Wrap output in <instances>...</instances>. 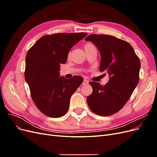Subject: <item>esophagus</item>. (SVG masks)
<instances>
[{
  "label": "esophagus",
  "instance_id": "esophagus-1",
  "mask_svg": "<svg viewBox=\"0 0 157 157\" xmlns=\"http://www.w3.org/2000/svg\"><path fill=\"white\" fill-rule=\"evenodd\" d=\"M82 84L83 85H87V84H88V81L87 80H86V79H84V80H83V82H82Z\"/></svg>",
  "mask_w": 157,
  "mask_h": 157
}]
</instances>
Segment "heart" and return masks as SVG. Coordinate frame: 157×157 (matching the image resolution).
<instances>
[{"mask_svg":"<svg viewBox=\"0 0 157 157\" xmlns=\"http://www.w3.org/2000/svg\"><path fill=\"white\" fill-rule=\"evenodd\" d=\"M93 47H94V46H93V44L90 43V42H85V43L83 44V48H84V50L86 51V52H87L88 50H89L90 48H93ZM70 55H71V52H69V53H68V57H69Z\"/></svg>","mask_w":157,"mask_h":157,"instance_id":"b5f03b06","label":"heart"}]
</instances>
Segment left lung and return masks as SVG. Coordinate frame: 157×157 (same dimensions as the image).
<instances>
[{"label": "left lung", "instance_id": "obj_1", "mask_svg": "<svg viewBox=\"0 0 157 157\" xmlns=\"http://www.w3.org/2000/svg\"><path fill=\"white\" fill-rule=\"evenodd\" d=\"M85 40L98 47L101 57L99 69L110 76L104 86L89 82L93 92L87 97L88 105L96 115H112L124 106L139 82L140 58L128 42L115 36L92 34Z\"/></svg>", "mask_w": 157, "mask_h": 157}]
</instances>
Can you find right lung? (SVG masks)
<instances>
[{
    "mask_svg": "<svg viewBox=\"0 0 157 157\" xmlns=\"http://www.w3.org/2000/svg\"><path fill=\"white\" fill-rule=\"evenodd\" d=\"M86 35V33L46 35L28 50L25 79L33 102L45 115L63 116L68 111L71 96L82 83L80 76L66 79L59 77V71L60 64L67 61L71 48Z\"/></svg>",
    "mask_w": 157,
    "mask_h": 157,
    "instance_id": "1",
    "label": "right lung"
}]
</instances>
